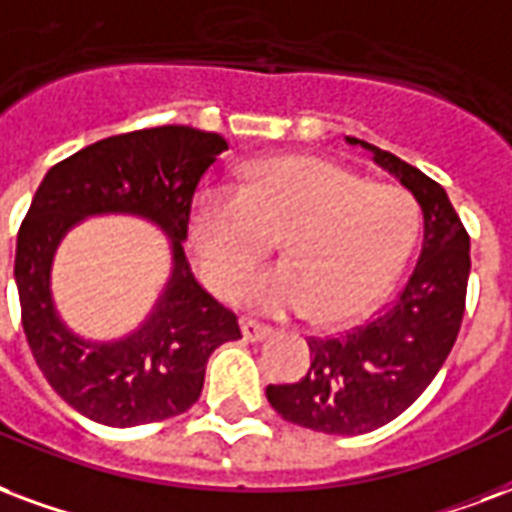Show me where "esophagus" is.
Instances as JSON below:
<instances>
[{
	"label": "esophagus",
	"mask_w": 512,
	"mask_h": 512,
	"mask_svg": "<svg viewBox=\"0 0 512 512\" xmlns=\"http://www.w3.org/2000/svg\"><path fill=\"white\" fill-rule=\"evenodd\" d=\"M241 333H244L246 342H263V339H268L271 336V328L263 323H257V320H244L241 323Z\"/></svg>",
	"instance_id": "obj_1"
}]
</instances>
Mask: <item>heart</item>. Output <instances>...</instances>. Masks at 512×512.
Here are the masks:
<instances>
[{
  "label": "heart",
  "mask_w": 512,
  "mask_h": 512,
  "mask_svg": "<svg viewBox=\"0 0 512 512\" xmlns=\"http://www.w3.org/2000/svg\"><path fill=\"white\" fill-rule=\"evenodd\" d=\"M189 246L208 287L233 295L282 238L285 266L241 290L263 312L358 320L380 304L418 244L412 192L304 154L249 165L241 189L203 187L189 206Z\"/></svg>",
  "instance_id": "heart-1"
}]
</instances>
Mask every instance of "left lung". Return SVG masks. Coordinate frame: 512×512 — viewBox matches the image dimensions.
<instances>
[{
    "instance_id": "1",
    "label": "left lung",
    "mask_w": 512,
    "mask_h": 512,
    "mask_svg": "<svg viewBox=\"0 0 512 512\" xmlns=\"http://www.w3.org/2000/svg\"><path fill=\"white\" fill-rule=\"evenodd\" d=\"M374 151L423 208L426 236L418 266L396 301L344 336H309L306 377L268 385L266 396L295 426L323 434H366L399 418L429 388L456 344L469 279V233L445 189L391 151Z\"/></svg>"
}]
</instances>
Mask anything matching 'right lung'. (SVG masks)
<instances>
[{
  "mask_svg": "<svg viewBox=\"0 0 512 512\" xmlns=\"http://www.w3.org/2000/svg\"><path fill=\"white\" fill-rule=\"evenodd\" d=\"M227 140L179 124L97 140L56 162L18 230L15 285L34 361L59 396L86 418L127 429L187 412L219 344L241 339L238 317L189 274V206ZM89 213H138L174 241V276L138 332L111 345L83 343L55 317L47 274L58 238Z\"/></svg>",
  "mask_w": 512,
  "mask_h": 512,
  "instance_id": "add662e5",
  "label": "right lung"
}]
</instances>
